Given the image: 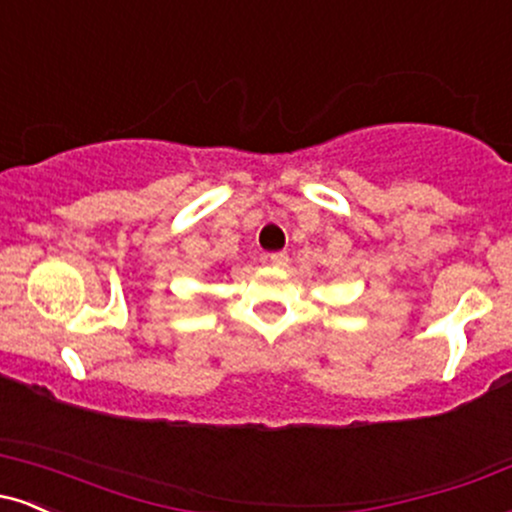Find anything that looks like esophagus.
<instances>
[{"instance_id": "esophagus-1", "label": "esophagus", "mask_w": 512, "mask_h": 512, "mask_svg": "<svg viewBox=\"0 0 512 512\" xmlns=\"http://www.w3.org/2000/svg\"><path fill=\"white\" fill-rule=\"evenodd\" d=\"M267 262L272 264V267H286V264H289V255H286V252H269Z\"/></svg>"}]
</instances>
